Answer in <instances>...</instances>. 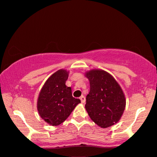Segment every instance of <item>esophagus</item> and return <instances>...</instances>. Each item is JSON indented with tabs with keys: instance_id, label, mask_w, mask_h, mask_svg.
<instances>
[{
	"instance_id": "esophagus-1",
	"label": "esophagus",
	"mask_w": 157,
	"mask_h": 157,
	"mask_svg": "<svg viewBox=\"0 0 157 157\" xmlns=\"http://www.w3.org/2000/svg\"><path fill=\"white\" fill-rule=\"evenodd\" d=\"M80 99H81L82 104H84V103L86 102V98H85V97H84L83 95H82V96L80 97Z\"/></svg>"
}]
</instances>
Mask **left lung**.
Masks as SVG:
<instances>
[{"mask_svg": "<svg viewBox=\"0 0 157 157\" xmlns=\"http://www.w3.org/2000/svg\"><path fill=\"white\" fill-rule=\"evenodd\" d=\"M85 76L90 87L85 105L90 119L101 128L116 124L126 106L121 87L113 76L102 69H92L86 71Z\"/></svg>", "mask_w": 157, "mask_h": 157, "instance_id": "left-lung-1", "label": "left lung"}]
</instances>
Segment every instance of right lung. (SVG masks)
Returning a JSON list of instances; mask_svg holds the SVG:
<instances>
[{
  "label": "right lung",
  "mask_w": 157,
  "mask_h": 157,
  "mask_svg": "<svg viewBox=\"0 0 157 157\" xmlns=\"http://www.w3.org/2000/svg\"><path fill=\"white\" fill-rule=\"evenodd\" d=\"M69 71L61 69L56 71L44 84L37 99L38 113L51 126L63 123L81 103L72 97L71 88L65 85Z\"/></svg>",
  "instance_id": "add662e5"
}]
</instances>
